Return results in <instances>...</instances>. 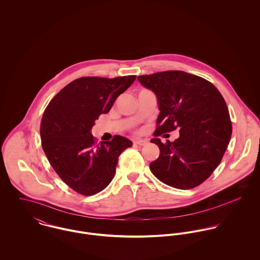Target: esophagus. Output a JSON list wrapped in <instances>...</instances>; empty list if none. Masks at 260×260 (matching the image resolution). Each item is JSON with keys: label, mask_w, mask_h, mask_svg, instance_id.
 <instances>
[{"label": "esophagus", "mask_w": 260, "mask_h": 260, "mask_svg": "<svg viewBox=\"0 0 260 260\" xmlns=\"http://www.w3.org/2000/svg\"><path fill=\"white\" fill-rule=\"evenodd\" d=\"M135 143H136L137 145H139V146H145V145L148 143V141L145 140V139H139V140H136Z\"/></svg>", "instance_id": "obj_1"}]
</instances>
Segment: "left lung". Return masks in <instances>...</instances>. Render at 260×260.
Returning <instances> with one entry per match:
<instances>
[{
    "label": "left lung",
    "mask_w": 260,
    "mask_h": 260,
    "mask_svg": "<svg viewBox=\"0 0 260 260\" xmlns=\"http://www.w3.org/2000/svg\"><path fill=\"white\" fill-rule=\"evenodd\" d=\"M140 84L157 98L159 125L154 134L179 130V138L163 144L150 170L161 182L191 189L205 181L216 169L228 146L232 126L226 103L207 80L183 71L139 76Z\"/></svg>",
    "instance_id": "left-lung-1"
}]
</instances>
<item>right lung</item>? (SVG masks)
Masks as SVG:
<instances>
[{"label": "right lung", "mask_w": 260, "mask_h": 260, "mask_svg": "<svg viewBox=\"0 0 260 260\" xmlns=\"http://www.w3.org/2000/svg\"><path fill=\"white\" fill-rule=\"evenodd\" d=\"M136 76L114 79L82 77L64 87L44 112L40 134L43 150L60 178L76 192L94 195L111 182L120 154L132 141L116 135L95 143V121L107 114Z\"/></svg>", "instance_id": "add662e5"}]
</instances>
